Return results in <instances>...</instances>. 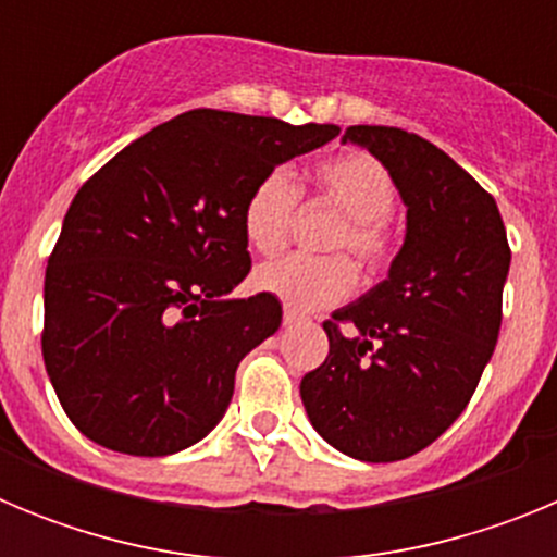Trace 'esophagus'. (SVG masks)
Instances as JSON below:
<instances>
[{
    "mask_svg": "<svg viewBox=\"0 0 557 557\" xmlns=\"http://www.w3.org/2000/svg\"><path fill=\"white\" fill-rule=\"evenodd\" d=\"M298 321H301V312H295L293 307H284V326H293Z\"/></svg>",
    "mask_w": 557,
    "mask_h": 557,
    "instance_id": "esophagus-1",
    "label": "esophagus"
}]
</instances>
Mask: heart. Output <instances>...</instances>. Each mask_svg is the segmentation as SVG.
Segmentation results:
<instances>
[{
  "mask_svg": "<svg viewBox=\"0 0 557 557\" xmlns=\"http://www.w3.org/2000/svg\"><path fill=\"white\" fill-rule=\"evenodd\" d=\"M314 189L323 203L343 214L332 250H351L366 268L376 270L391 259L393 234L387 214L396 203L391 172L368 152H343L314 170ZM301 189L287 170L268 172L245 200L243 228L253 250L270 256L287 245ZM357 270L346 256H284L256 268L253 287L275 295L298 312L323 309L348 298Z\"/></svg>",
  "mask_w": 557,
  "mask_h": 557,
  "instance_id": "1",
  "label": "heart"
}]
</instances>
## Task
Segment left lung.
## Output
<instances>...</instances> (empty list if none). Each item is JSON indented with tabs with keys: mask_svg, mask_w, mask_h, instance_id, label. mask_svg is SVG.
<instances>
[{
	"mask_svg": "<svg viewBox=\"0 0 557 557\" xmlns=\"http://www.w3.org/2000/svg\"><path fill=\"white\" fill-rule=\"evenodd\" d=\"M391 172L407 206L385 282L323 323L329 357L301 379L314 432L366 462L405 460L457 421L494 354L510 248L496 200L416 133L343 136Z\"/></svg>",
	"mask_w": 557,
	"mask_h": 557,
	"instance_id": "left-lung-1",
	"label": "left lung"
}]
</instances>
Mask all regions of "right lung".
Returning <instances> with one entry per match:
<instances>
[{"instance_id":"1","label":"right lung","mask_w":557,"mask_h":557,"mask_svg":"<svg viewBox=\"0 0 557 557\" xmlns=\"http://www.w3.org/2000/svg\"><path fill=\"white\" fill-rule=\"evenodd\" d=\"M337 133L198 108L81 186L47 264L41 351L88 441L164 457L220 424L236 366L282 326L275 295L231 298L250 270L245 200Z\"/></svg>"}]
</instances>
